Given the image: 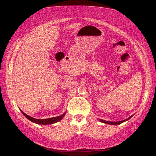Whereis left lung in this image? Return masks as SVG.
<instances>
[{
	"label": "left lung",
	"mask_w": 156,
	"mask_h": 156,
	"mask_svg": "<svg viewBox=\"0 0 156 156\" xmlns=\"http://www.w3.org/2000/svg\"><path fill=\"white\" fill-rule=\"evenodd\" d=\"M133 116V115H131V116H130L129 118H128V119H125V120H121V121H118V122H110V121H106V120H102V119H99V120L101 122L104 123H105V124L112 125H120V124H121L122 123L125 122H126V121L128 120H129V119H130Z\"/></svg>",
	"instance_id": "obj_1"
}]
</instances>
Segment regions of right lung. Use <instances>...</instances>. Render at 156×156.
<instances>
[{
  "mask_svg": "<svg viewBox=\"0 0 156 156\" xmlns=\"http://www.w3.org/2000/svg\"><path fill=\"white\" fill-rule=\"evenodd\" d=\"M20 111L21 112V113L23 114L28 120H30V121L39 124V125H51V124H54L55 123L58 122V121L61 120L64 116L66 114V112L65 113H63L62 115L57 116V117H52V118H49V119H34L32 117H30L28 115H27L25 113H24L23 111H22L21 109H20Z\"/></svg>",
  "mask_w": 156,
  "mask_h": 156,
  "instance_id": "add662e5",
  "label": "right lung"
}]
</instances>
